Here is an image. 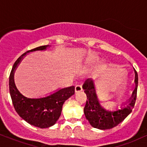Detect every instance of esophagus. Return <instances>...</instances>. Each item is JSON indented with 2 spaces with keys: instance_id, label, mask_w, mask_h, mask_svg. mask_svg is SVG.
Listing matches in <instances>:
<instances>
[{
  "instance_id": "34e87169",
  "label": "esophagus",
  "mask_w": 147,
  "mask_h": 147,
  "mask_svg": "<svg viewBox=\"0 0 147 147\" xmlns=\"http://www.w3.org/2000/svg\"><path fill=\"white\" fill-rule=\"evenodd\" d=\"M82 90V87L81 85H76V86L75 88V92H81Z\"/></svg>"
}]
</instances>
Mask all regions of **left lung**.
<instances>
[{"label": "left lung", "instance_id": "8db88e82", "mask_svg": "<svg viewBox=\"0 0 147 147\" xmlns=\"http://www.w3.org/2000/svg\"><path fill=\"white\" fill-rule=\"evenodd\" d=\"M135 73L136 88L133 92L129 104L126 107L122 108L115 111H106L102 107L96 95L93 81L90 79H88L85 81L82 88L86 94L88 100L84 109V112L91 126L96 129L102 130L112 129L122 122L131 113L136 104L137 97L138 77L136 70Z\"/></svg>", "mask_w": 147, "mask_h": 147}]
</instances>
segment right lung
I'll return each instance as SVG.
<instances>
[{
	"mask_svg": "<svg viewBox=\"0 0 147 147\" xmlns=\"http://www.w3.org/2000/svg\"><path fill=\"white\" fill-rule=\"evenodd\" d=\"M49 45H42L23 53L15 61L9 79V92L15 111L22 119L31 125L45 129L57 122L61 115L62 106L65 100L75 94V87L60 89L55 93L43 97L32 99L23 96L16 88L14 82V72L17 65L27 53L36 50H43Z\"/></svg>",
	"mask_w": 147,
	"mask_h": 147,
	"instance_id": "right-lung-1",
	"label": "right lung"
}]
</instances>
